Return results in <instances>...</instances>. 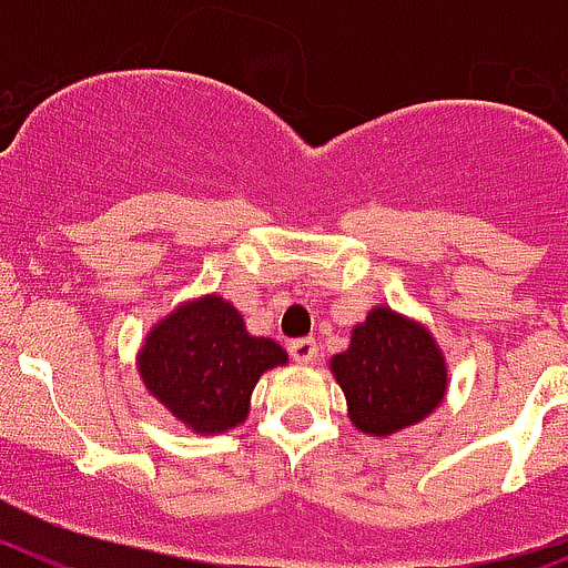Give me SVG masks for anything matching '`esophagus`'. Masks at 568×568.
Listing matches in <instances>:
<instances>
[{
  "instance_id": "esophagus-1",
  "label": "esophagus",
  "mask_w": 568,
  "mask_h": 568,
  "mask_svg": "<svg viewBox=\"0 0 568 568\" xmlns=\"http://www.w3.org/2000/svg\"><path fill=\"white\" fill-rule=\"evenodd\" d=\"M291 356H294V362H300V365H311V362L316 359V354H320V347H316V342L311 339V336H303V339H294L288 345Z\"/></svg>"
}]
</instances>
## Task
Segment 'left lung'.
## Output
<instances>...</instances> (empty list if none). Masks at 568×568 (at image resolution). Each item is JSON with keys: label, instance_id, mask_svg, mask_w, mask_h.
<instances>
[{"label": "left lung", "instance_id": "8db88e82", "mask_svg": "<svg viewBox=\"0 0 568 568\" xmlns=\"http://www.w3.org/2000/svg\"><path fill=\"white\" fill-rule=\"evenodd\" d=\"M331 371L345 390L351 422L373 436L430 416L447 387L433 336L390 308H373L356 325L351 347L331 359Z\"/></svg>", "mask_w": 568, "mask_h": 568}]
</instances>
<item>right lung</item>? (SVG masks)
Returning a JSON list of instances; mask_svg holds the SVG:
<instances>
[{"instance_id":"right-lung-1","label":"right lung","mask_w":568,"mask_h":568,"mask_svg":"<svg viewBox=\"0 0 568 568\" xmlns=\"http://www.w3.org/2000/svg\"><path fill=\"white\" fill-rule=\"evenodd\" d=\"M285 351L246 334L221 296L183 305L146 336L141 376L152 396L197 433L237 427L260 373L283 365Z\"/></svg>"}]
</instances>
